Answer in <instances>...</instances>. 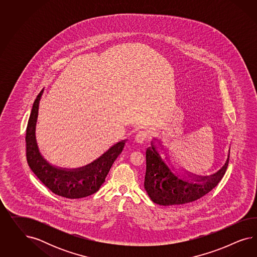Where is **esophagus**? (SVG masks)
I'll return each mask as SVG.
<instances>
[{
	"label": "esophagus",
	"instance_id": "1",
	"mask_svg": "<svg viewBox=\"0 0 257 257\" xmlns=\"http://www.w3.org/2000/svg\"><path fill=\"white\" fill-rule=\"evenodd\" d=\"M146 139H147V134L145 132H139L135 137L136 142L139 143V144L144 143V141L146 140Z\"/></svg>",
	"mask_w": 257,
	"mask_h": 257
}]
</instances>
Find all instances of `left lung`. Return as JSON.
<instances>
[{
    "label": "left lung",
    "instance_id": "1",
    "mask_svg": "<svg viewBox=\"0 0 257 257\" xmlns=\"http://www.w3.org/2000/svg\"><path fill=\"white\" fill-rule=\"evenodd\" d=\"M171 157L162 142L154 138L146 151L144 187L153 202L164 206L194 202L210 192L225 174L230 149L225 164L217 172L205 176L177 170Z\"/></svg>",
    "mask_w": 257,
    "mask_h": 257
}]
</instances>
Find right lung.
<instances>
[{
  "instance_id": "right-lung-1",
  "label": "right lung",
  "mask_w": 257,
  "mask_h": 257,
  "mask_svg": "<svg viewBox=\"0 0 257 257\" xmlns=\"http://www.w3.org/2000/svg\"><path fill=\"white\" fill-rule=\"evenodd\" d=\"M43 89L34 101L26 129V157L32 171L55 194L68 199H80L97 192L121 154L127 140H120L91 163L76 169L59 168L49 163L39 152L36 137L39 101Z\"/></svg>"
}]
</instances>
